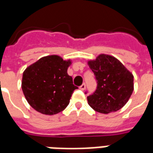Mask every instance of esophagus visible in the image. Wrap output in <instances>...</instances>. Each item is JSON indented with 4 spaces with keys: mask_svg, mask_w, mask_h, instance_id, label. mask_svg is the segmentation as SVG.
<instances>
[{
    "mask_svg": "<svg viewBox=\"0 0 153 153\" xmlns=\"http://www.w3.org/2000/svg\"><path fill=\"white\" fill-rule=\"evenodd\" d=\"M80 90H84L85 89V83H83V84L81 85V86H80Z\"/></svg>",
    "mask_w": 153,
    "mask_h": 153,
    "instance_id": "1",
    "label": "esophagus"
}]
</instances>
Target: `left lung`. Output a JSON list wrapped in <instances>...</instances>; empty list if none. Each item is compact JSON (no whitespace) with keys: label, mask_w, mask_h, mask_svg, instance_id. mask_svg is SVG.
<instances>
[{"label":"left lung","mask_w":153,"mask_h":153,"mask_svg":"<svg viewBox=\"0 0 153 153\" xmlns=\"http://www.w3.org/2000/svg\"><path fill=\"white\" fill-rule=\"evenodd\" d=\"M88 65L97 81L96 90L87 97L89 105L104 114L121 109L133 93L132 73L117 59L103 53Z\"/></svg>","instance_id":"1"}]
</instances>
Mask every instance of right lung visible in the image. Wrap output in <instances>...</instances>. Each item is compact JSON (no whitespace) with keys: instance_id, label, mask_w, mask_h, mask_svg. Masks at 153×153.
Masks as SVG:
<instances>
[{"instance_id":"add662e5","label":"right lung","mask_w":153,"mask_h":153,"mask_svg":"<svg viewBox=\"0 0 153 153\" xmlns=\"http://www.w3.org/2000/svg\"><path fill=\"white\" fill-rule=\"evenodd\" d=\"M71 60L58 55L41 58L23 73L22 90L27 101L36 111L45 115L62 112L68 105L73 91L78 89L68 74Z\"/></svg>"}]
</instances>
